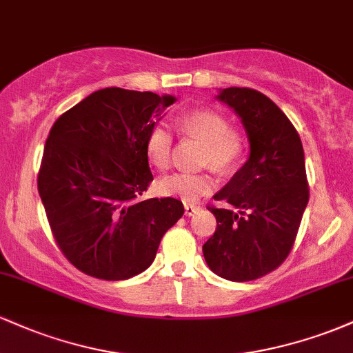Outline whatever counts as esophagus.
<instances>
[{
    "instance_id": "esophagus-1",
    "label": "esophagus",
    "mask_w": 353,
    "mask_h": 353,
    "mask_svg": "<svg viewBox=\"0 0 353 353\" xmlns=\"http://www.w3.org/2000/svg\"><path fill=\"white\" fill-rule=\"evenodd\" d=\"M201 210L199 205H194V204H184V212L185 216H194V214H197Z\"/></svg>"
}]
</instances>
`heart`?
Returning <instances> with one entry per match:
<instances>
[{
  "instance_id": "1",
  "label": "heart",
  "mask_w": 353,
  "mask_h": 353,
  "mask_svg": "<svg viewBox=\"0 0 353 353\" xmlns=\"http://www.w3.org/2000/svg\"><path fill=\"white\" fill-rule=\"evenodd\" d=\"M176 128L181 134L190 136L204 143L202 163L217 169H229L241 157L244 143L237 131L229 128L228 119L214 109L201 108L184 112L177 117ZM172 136L168 128L157 124L145 139V154L156 169H168L171 164ZM212 176L208 172H176L157 182V190L163 196L179 197L185 202L201 199L214 189Z\"/></svg>"
}]
</instances>
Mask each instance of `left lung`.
Returning <instances> with one entry per match:
<instances>
[{"label": "left lung", "mask_w": 353, "mask_h": 353, "mask_svg": "<svg viewBox=\"0 0 353 353\" xmlns=\"http://www.w3.org/2000/svg\"><path fill=\"white\" fill-rule=\"evenodd\" d=\"M216 98L241 117L249 157L214 196L229 208H209L217 229L202 252L219 277L247 282L277 269L292 249L309 202L305 157L289 117L262 92L225 88Z\"/></svg>", "instance_id": "obj_1"}]
</instances>
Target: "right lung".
Returning <instances> with one entry per match:
<instances>
[{"label": "right lung", "instance_id": "obj_1", "mask_svg": "<svg viewBox=\"0 0 353 353\" xmlns=\"http://www.w3.org/2000/svg\"><path fill=\"white\" fill-rule=\"evenodd\" d=\"M174 103L171 94L104 88L52 124L38 190L52 236L81 272L103 281L141 274L184 214L174 197L141 199L152 181L145 139Z\"/></svg>", "mask_w": 353, "mask_h": 353}]
</instances>
